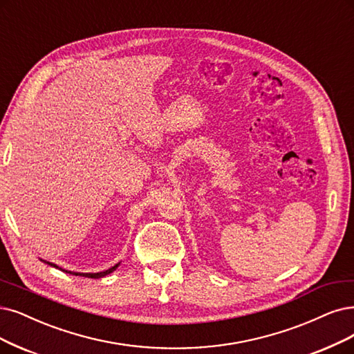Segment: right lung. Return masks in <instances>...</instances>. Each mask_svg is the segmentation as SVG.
Returning a JSON list of instances; mask_svg holds the SVG:
<instances>
[{
    "instance_id": "obj_1",
    "label": "right lung",
    "mask_w": 354,
    "mask_h": 354,
    "mask_svg": "<svg viewBox=\"0 0 354 354\" xmlns=\"http://www.w3.org/2000/svg\"><path fill=\"white\" fill-rule=\"evenodd\" d=\"M41 261H44L45 264H48V266H50V267L59 268L61 271L67 272V274H73V276H82V277H88V279H102V277H104V276H108V274L113 272V271H115L118 267H120V264H121V263H118V264H115L113 267H111V268H108V270H104V271H100V272H75V271H68V270H64V268L58 267V266H57V264H54V263H49V261H45V259H41Z\"/></svg>"
}]
</instances>
